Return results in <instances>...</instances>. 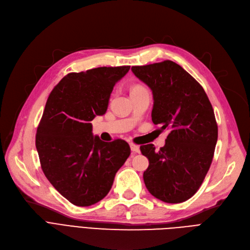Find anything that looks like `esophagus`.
Here are the masks:
<instances>
[{
  "mask_svg": "<svg viewBox=\"0 0 250 250\" xmlns=\"http://www.w3.org/2000/svg\"><path fill=\"white\" fill-rule=\"evenodd\" d=\"M129 147H130V150H132L134 153H140V147L138 145H136V144L130 143Z\"/></svg>",
  "mask_w": 250,
  "mask_h": 250,
  "instance_id": "esophagus-1",
  "label": "esophagus"
}]
</instances>
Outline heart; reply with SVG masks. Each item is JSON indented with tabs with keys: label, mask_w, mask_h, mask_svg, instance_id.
I'll return each instance as SVG.
<instances>
[{
	"label": "heart",
	"mask_w": 250,
	"mask_h": 250,
	"mask_svg": "<svg viewBox=\"0 0 250 250\" xmlns=\"http://www.w3.org/2000/svg\"><path fill=\"white\" fill-rule=\"evenodd\" d=\"M143 88H144V87H142V86H135L133 89H143ZM133 89H132V90H133Z\"/></svg>",
	"instance_id": "b5f03b06"
}]
</instances>
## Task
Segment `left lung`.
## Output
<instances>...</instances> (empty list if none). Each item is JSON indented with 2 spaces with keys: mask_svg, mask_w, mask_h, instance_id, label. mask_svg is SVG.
Masks as SVG:
<instances>
[{
  "mask_svg": "<svg viewBox=\"0 0 250 250\" xmlns=\"http://www.w3.org/2000/svg\"><path fill=\"white\" fill-rule=\"evenodd\" d=\"M137 78L152 90V122L169 129L165 146L140 147L149 159L144 182L156 199L186 202L198 191L211 166L218 140L215 113L204 88L172 61L134 65Z\"/></svg>",
  "mask_w": 250,
  "mask_h": 250,
  "instance_id": "left-lung-1",
  "label": "left lung"
}]
</instances>
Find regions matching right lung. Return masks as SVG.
Instances as JSON below:
<instances>
[{
    "label": "right lung",
    "mask_w": 250,
    "mask_h": 250,
    "mask_svg": "<svg viewBox=\"0 0 250 250\" xmlns=\"http://www.w3.org/2000/svg\"><path fill=\"white\" fill-rule=\"evenodd\" d=\"M129 65L70 73L50 92L36 132L42 171L63 198L88 207L106 195L130 154L121 139L103 142L92 134L91 121L107 110L117 81Z\"/></svg>",
    "instance_id": "add662e5"
}]
</instances>
